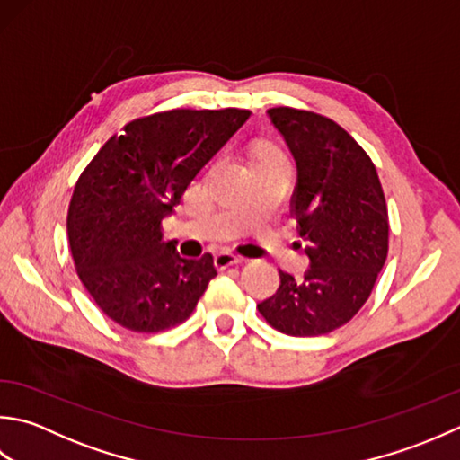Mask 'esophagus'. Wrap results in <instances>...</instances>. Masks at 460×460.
<instances>
[{"label": "esophagus", "instance_id": "esophagus-1", "mask_svg": "<svg viewBox=\"0 0 460 460\" xmlns=\"http://www.w3.org/2000/svg\"><path fill=\"white\" fill-rule=\"evenodd\" d=\"M246 258H242L238 254H234L232 250H220L217 258H214V264H217V268L224 270V268H230V266H236V264H242V261Z\"/></svg>", "mask_w": 460, "mask_h": 460}]
</instances>
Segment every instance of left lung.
Listing matches in <instances>:
<instances>
[{"label": "left lung", "instance_id": "left-lung-1", "mask_svg": "<svg viewBox=\"0 0 460 460\" xmlns=\"http://www.w3.org/2000/svg\"><path fill=\"white\" fill-rule=\"evenodd\" d=\"M268 117L296 161L292 212L309 268L302 279L279 270L282 284L258 312L282 333L323 335L359 312L385 264V196L367 153L332 119L289 107Z\"/></svg>", "mask_w": 460, "mask_h": 460}]
</instances>
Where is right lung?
Here are the masks:
<instances>
[{
    "label": "right lung",
    "mask_w": 460,
    "mask_h": 460,
    "mask_svg": "<svg viewBox=\"0 0 460 460\" xmlns=\"http://www.w3.org/2000/svg\"><path fill=\"white\" fill-rule=\"evenodd\" d=\"M250 111L174 109L111 137L75 184L67 234L91 297L130 332L182 323L217 276L212 254L182 258L163 240V218Z\"/></svg>",
    "instance_id": "right-lung-1"
}]
</instances>
